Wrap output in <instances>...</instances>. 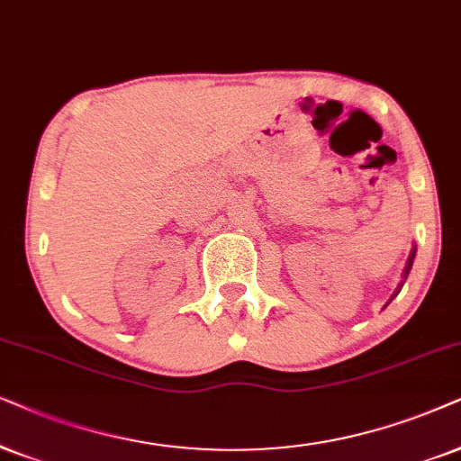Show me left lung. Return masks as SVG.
Masks as SVG:
<instances>
[{
	"mask_svg": "<svg viewBox=\"0 0 461 461\" xmlns=\"http://www.w3.org/2000/svg\"><path fill=\"white\" fill-rule=\"evenodd\" d=\"M415 253H417V249L413 247V249H411V255H409V259H407V266H404V272H402V280H401V285L396 286V291H394V294H392V299H394L396 294L401 293V288H402V285H404V280H407V276H409V272H411V266H413ZM392 299H390V302H392ZM390 302H388V303H390ZM388 303H385V305H388Z\"/></svg>",
	"mask_w": 461,
	"mask_h": 461,
	"instance_id": "8db88e82",
	"label": "left lung"
}]
</instances>
